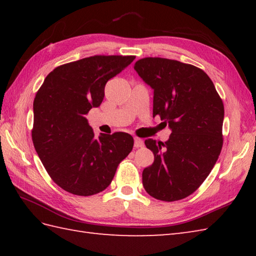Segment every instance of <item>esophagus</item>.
Instances as JSON below:
<instances>
[{"mask_svg": "<svg viewBox=\"0 0 256 256\" xmlns=\"http://www.w3.org/2000/svg\"><path fill=\"white\" fill-rule=\"evenodd\" d=\"M144 145V143H143V140H140V138H134V146L136 148H142V146Z\"/></svg>", "mask_w": 256, "mask_h": 256, "instance_id": "esophagus-1", "label": "esophagus"}]
</instances>
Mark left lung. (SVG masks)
Segmentation results:
<instances>
[{
  "label": "left lung",
  "mask_w": 256,
  "mask_h": 256,
  "mask_svg": "<svg viewBox=\"0 0 256 256\" xmlns=\"http://www.w3.org/2000/svg\"><path fill=\"white\" fill-rule=\"evenodd\" d=\"M134 69L154 90L153 116L172 130L165 143L148 138L154 162L143 170L152 197L176 201L199 188L218 160L224 144V108L204 70L172 59H140Z\"/></svg>",
  "instance_id": "8db88e82"
}]
</instances>
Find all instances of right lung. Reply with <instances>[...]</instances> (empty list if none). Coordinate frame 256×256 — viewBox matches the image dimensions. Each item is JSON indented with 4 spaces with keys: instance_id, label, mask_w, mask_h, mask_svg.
I'll use <instances>...</instances> for the list:
<instances>
[{
    "instance_id": "1",
    "label": "right lung",
    "mask_w": 256,
    "mask_h": 256,
    "mask_svg": "<svg viewBox=\"0 0 256 256\" xmlns=\"http://www.w3.org/2000/svg\"><path fill=\"white\" fill-rule=\"evenodd\" d=\"M135 56H92L64 64L47 76L34 99L32 138L48 175L77 196H92L111 184L133 148L131 135L94 133L86 114L104 98V86Z\"/></svg>"
}]
</instances>
